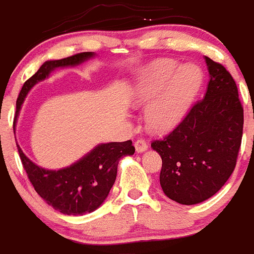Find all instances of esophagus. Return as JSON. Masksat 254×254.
<instances>
[{"label": "esophagus", "mask_w": 254, "mask_h": 254, "mask_svg": "<svg viewBox=\"0 0 254 254\" xmlns=\"http://www.w3.org/2000/svg\"><path fill=\"white\" fill-rule=\"evenodd\" d=\"M134 147H136V151L137 152H143L146 151L149 145H147V142L143 140V138H138V140L134 142Z\"/></svg>", "instance_id": "obj_1"}]
</instances>
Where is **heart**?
Instances as JSON below:
<instances>
[{
    "instance_id": "obj_1",
    "label": "heart",
    "mask_w": 254,
    "mask_h": 254,
    "mask_svg": "<svg viewBox=\"0 0 254 254\" xmlns=\"http://www.w3.org/2000/svg\"><path fill=\"white\" fill-rule=\"evenodd\" d=\"M201 81V71L192 64L179 66L174 60L155 61L134 82L132 102L149 104L146 122L152 131H170L186 116Z\"/></svg>"
}]
</instances>
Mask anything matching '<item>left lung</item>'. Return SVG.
Segmentation results:
<instances>
[{
    "label": "left lung",
    "instance_id": "8db88e82",
    "mask_svg": "<svg viewBox=\"0 0 254 254\" xmlns=\"http://www.w3.org/2000/svg\"><path fill=\"white\" fill-rule=\"evenodd\" d=\"M210 72L205 98L151 147L163 160L164 193L182 205H196L214 196L237 165L244 114L234 78L221 64L205 57Z\"/></svg>",
    "mask_w": 254,
    "mask_h": 254
}]
</instances>
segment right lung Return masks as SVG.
Masks as SVG:
<instances>
[{
    "mask_svg": "<svg viewBox=\"0 0 254 254\" xmlns=\"http://www.w3.org/2000/svg\"><path fill=\"white\" fill-rule=\"evenodd\" d=\"M91 52H82L77 55L57 61H47L34 75L26 80L16 100V121L21 104L26 94L38 81H42L51 71L57 67L73 66L82 64L93 57ZM22 167L37 193L48 205L64 215H82L99 207L109 190L113 187L117 177V168L120 159L126 155H133L132 141L125 142L102 143L81 160L71 167L60 170H46L29 160L17 145Z\"/></svg>",
    "mask_w": 254,
    "mask_h": 254,
    "instance_id": "1",
    "label": "right lung"
}]
</instances>
